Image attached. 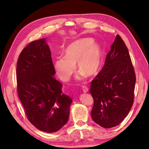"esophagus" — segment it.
I'll use <instances>...</instances> for the list:
<instances>
[{"mask_svg": "<svg viewBox=\"0 0 149 149\" xmlns=\"http://www.w3.org/2000/svg\"><path fill=\"white\" fill-rule=\"evenodd\" d=\"M82 88H83V91L84 93H88V92L89 89H88V88L87 86H86L83 85V86H82Z\"/></svg>", "mask_w": 149, "mask_h": 149, "instance_id": "esophagus-1", "label": "esophagus"}]
</instances>
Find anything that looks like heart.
<instances>
[{
	"instance_id": "1",
	"label": "heart",
	"mask_w": 149,
	"mask_h": 149,
	"mask_svg": "<svg viewBox=\"0 0 149 149\" xmlns=\"http://www.w3.org/2000/svg\"><path fill=\"white\" fill-rule=\"evenodd\" d=\"M101 58L100 45L92 38H81L66 47L65 56L56 58L54 62V68L60 79L68 81L75 73L76 63L80 70L78 79L86 74L93 76L97 74L100 68Z\"/></svg>"
}]
</instances>
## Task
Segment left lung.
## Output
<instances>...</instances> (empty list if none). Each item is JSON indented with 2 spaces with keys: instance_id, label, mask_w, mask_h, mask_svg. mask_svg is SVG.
Listing matches in <instances>:
<instances>
[{
  "instance_id": "obj_1",
  "label": "left lung",
  "mask_w": 149,
  "mask_h": 149,
  "mask_svg": "<svg viewBox=\"0 0 149 149\" xmlns=\"http://www.w3.org/2000/svg\"><path fill=\"white\" fill-rule=\"evenodd\" d=\"M136 81L128 49L117 35L104 65L91 83L93 120L107 129L119 125L133 105Z\"/></svg>"
}]
</instances>
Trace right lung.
<instances>
[{
    "label": "right lung",
    "instance_id": "add662e5",
    "mask_svg": "<svg viewBox=\"0 0 149 149\" xmlns=\"http://www.w3.org/2000/svg\"><path fill=\"white\" fill-rule=\"evenodd\" d=\"M45 38L31 42L17 63V91L28 120L36 128L55 132L68 122L72 100L62 93Z\"/></svg>",
    "mask_w": 149,
    "mask_h": 149
}]
</instances>
